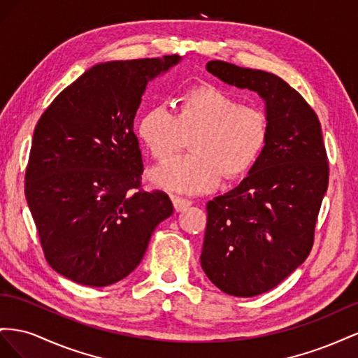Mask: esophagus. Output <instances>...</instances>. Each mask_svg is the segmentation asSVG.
I'll return each instance as SVG.
<instances>
[{"mask_svg":"<svg viewBox=\"0 0 358 358\" xmlns=\"http://www.w3.org/2000/svg\"><path fill=\"white\" fill-rule=\"evenodd\" d=\"M171 201H172V206H173V210H176L177 213H181V211H185L189 206H190V201H187V199H182V198H177V196H172L171 198Z\"/></svg>","mask_w":358,"mask_h":358,"instance_id":"obj_1","label":"esophagus"}]
</instances>
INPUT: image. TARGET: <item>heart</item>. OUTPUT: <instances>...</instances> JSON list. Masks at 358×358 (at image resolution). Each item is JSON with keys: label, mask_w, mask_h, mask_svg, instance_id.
I'll list each match as a JSON object with an SVG mask.
<instances>
[{"label": "heart", "mask_w": 358, "mask_h": 358, "mask_svg": "<svg viewBox=\"0 0 358 358\" xmlns=\"http://www.w3.org/2000/svg\"><path fill=\"white\" fill-rule=\"evenodd\" d=\"M138 136L156 159H166L192 138V155L152 168V186L182 195L216 190L223 180L240 178L253 168L267 144L268 126L259 109L243 106L224 91L203 85L187 90L178 110L155 105L141 115Z\"/></svg>", "instance_id": "1"}]
</instances>
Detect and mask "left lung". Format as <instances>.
I'll list each match as a JSON object with an SVG mask.
<instances>
[{"instance_id": "obj_1", "label": "left lung", "mask_w": 358, "mask_h": 358, "mask_svg": "<svg viewBox=\"0 0 358 358\" xmlns=\"http://www.w3.org/2000/svg\"><path fill=\"white\" fill-rule=\"evenodd\" d=\"M222 83L258 93L267 144L240 185L207 203L201 267L234 297L273 289L304 262L329 187L320 120L297 91L262 70L208 61Z\"/></svg>"}]
</instances>
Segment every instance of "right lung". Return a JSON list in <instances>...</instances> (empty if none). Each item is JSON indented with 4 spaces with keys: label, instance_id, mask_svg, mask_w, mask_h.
<instances>
[{
    "label": "right lung",
    "instance_id": "add662e5",
    "mask_svg": "<svg viewBox=\"0 0 358 358\" xmlns=\"http://www.w3.org/2000/svg\"><path fill=\"white\" fill-rule=\"evenodd\" d=\"M180 55L96 64L40 117L25 173V198L46 261L85 287L134 271L151 234L173 208L166 193L141 190L134 120L147 84Z\"/></svg>",
    "mask_w": 358,
    "mask_h": 358
}]
</instances>
